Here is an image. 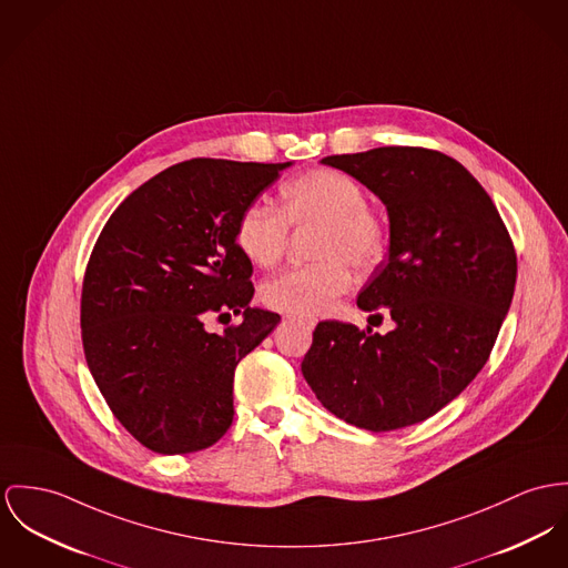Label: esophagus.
Returning <instances> with one entry per match:
<instances>
[{
  "label": "esophagus",
  "mask_w": 568,
  "mask_h": 568,
  "mask_svg": "<svg viewBox=\"0 0 568 568\" xmlns=\"http://www.w3.org/2000/svg\"><path fill=\"white\" fill-rule=\"evenodd\" d=\"M298 322H303L305 324L306 328H313L317 322L313 320V317H298Z\"/></svg>",
  "instance_id": "1"
}]
</instances>
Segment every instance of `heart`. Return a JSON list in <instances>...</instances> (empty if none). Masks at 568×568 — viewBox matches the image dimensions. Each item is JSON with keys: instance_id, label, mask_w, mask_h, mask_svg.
<instances>
[{"instance_id": "obj_1", "label": "heart", "mask_w": 568, "mask_h": 568, "mask_svg": "<svg viewBox=\"0 0 568 568\" xmlns=\"http://www.w3.org/2000/svg\"><path fill=\"white\" fill-rule=\"evenodd\" d=\"M283 210L253 201L235 224L240 251L260 267L281 262L292 226L320 224L315 257L306 267L272 276L262 290L263 303L298 315H322L352 287V267L365 270L381 262L385 229L367 210L365 190L339 171L320 169L285 183Z\"/></svg>"}]
</instances>
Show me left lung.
Masks as SVG:
<instances>
[{
	"instance_id": "obj_1",
	"label": "left lung",
	"mask_w": 568,
	"mask_h": 568,
	"mask_svg": "<svg viewBox=\"0 0 568 568\" xmlns=\"http://www.w3.org/2000/svg\"><path fill=\"white\" fill-rule=\"evenodd\" d=\"M389 216V257L361 290L389 311L387 335L320 322L303 361L315 397L372 433L419 424L484 367L513 303L517 255L486 190L460 162L419 146L331 155Z\"/></svg>"
}]
</instances>
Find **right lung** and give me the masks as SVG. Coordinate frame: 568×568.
<instances>
[{
	"mask_svg": "<svg viewBox=\"0 0 568 568\" xmlns=\"http://www.w3.org/2000/svg\"><path fill=\"white\" fill-rule=\"evenodd\" d=\"M285 164L187 160L149 179L105 222L82 290L88 369L114 417L158 454L214 445L233 422L237 363L281 322L251 306L235 224ZM242 314L222 336L207 316Z\"/></svg>",
	"mask_w": 568,
	"mask_h": 568,
	"instance_id": "1",
	"label": "right lung"
}]
</instances>
